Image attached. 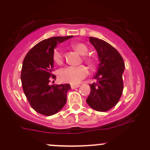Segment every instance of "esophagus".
I'll return each instance as SVG.
<instances>
[{
	"label": "esophagus",
	"mask_w": 150,
	"mask_h": 150,
	"mask_svg": "<svg viewBox=\"0 0 150 150\" xmlns=\"http://www.w3.org/2000/svg\"><path fill=\"white\" fill-rule=\"evenodd\" d=\"M78 87H80L79 85H75H75H71V88L72 89H75Z\"/></svg>",
	"instance_id": "esophagus-1"
}]
</instances>
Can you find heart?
Returning a JSON list of instances; mask_svg holds the SVG:
<instances>
[{
  "mask_svg": "<svg viewBox=\"0 0 150 150\" xmlns=\"http://www.w3.org/2000/svg\"><path fill=\"white\" fill-rule=\"evenodd\" d=\"M71 46L80 54L83 55V61L91 69H94L96 67V62L92 57L86 55L88 49L85 43L81 42H75L71 44ZM52 59L54 63L58 65H62L64 62V56L62 51L58 48L54 49L53 51ZM88 69L84 65L70 66L61 69L59 73V78L62 82L76 85L79 83L83 79H84L88 75Z\"/></svg>",
  "mask_w": 150,
  "mask_h": 150,
  "instance_id": "b5f03b06",
  "label": "heart"
}]
</instances>
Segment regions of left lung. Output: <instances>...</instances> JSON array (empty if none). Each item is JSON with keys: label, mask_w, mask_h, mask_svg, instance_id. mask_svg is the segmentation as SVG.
<instances>
[{"label": "left lung", "mask_w": 150, "mask_h": 150, "mask_svg": "<svg viewBox=\"0 0 150 150\" xmlns=\"http://www.w3.org/2000/svg\"><path fill=\"white\" fill-rule=\"evenodd\" d=\"M89 40L97 51L100 63L94 77L97 81L90 84L91 93L86 102L96 111H108L122 96L124 61L120 53L104 40L93 37H89Z\"/></svg>", "instance_id": "8db88e82"}]
</instances>
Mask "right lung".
Instances as JSON below:
<instances>
[{"label": "right lung", "instance_id": "1", "mask_svg": "<svg viewBox=\"0 0 150 150\" xmlns=\"http://www.w3.org/2000/svg\"><path fill=\"white\" fill-rule=\"evenodd\" d=\"M72 36L52 37L39 42L28 51L22 63L21 80L24 93L30 106L37 112L50 116L58 112L67 102L69 84L49 86L50 78H56L53 51L57 43Z\"/></svg>", "mask_w": 150, "mask_h": 150}]
</instances>
